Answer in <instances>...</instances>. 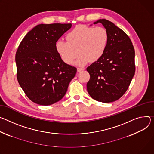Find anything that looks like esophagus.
<instances>
[{
  "label": "esophagus",
  "instance_id": "obj_1",
  "mask_svg": "<svg viewBox=\"0 0 154 154\" xmlns=\"http://www.w3.org/2000/svg\"><path fill=\"white\" fill-rule=\"evenodd\" d=\"M83 70H84V68H83V67H77V71L78 72H81V71H83Z\"/></svg>",
  "mask_w": 154,
  "mask_h": 154
}]
</instances>
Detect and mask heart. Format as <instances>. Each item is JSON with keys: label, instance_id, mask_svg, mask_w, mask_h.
Returning <instances> with one entry per match:
<instances>
[{"label": "heart", "instance_id": "1", "mask_svg": "<svg viewBox=\"0 0 154 154\" xmlns=\"http://www.w3.org/2000/svg\"><path fill=\"white\" fill-rule=\"evenodd\" d=\"M66 40H58L55 44L61 60L71 65L79 53L80 56L76 64L83 65L88 61L96 62L103 57L107 47L109 34L102 26L79 25L67 34Z\"/></svg>", "mask_w": 154, "mask_h": 154}]
</instances>
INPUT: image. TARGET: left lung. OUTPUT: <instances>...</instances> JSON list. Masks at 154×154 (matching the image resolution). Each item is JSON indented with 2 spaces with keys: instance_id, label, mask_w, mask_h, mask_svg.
<instances>
[{
  "instance_id": "1",
  "label": "left lung",
  "mask_w": 154,
  "mask_h": 154,
  "mask_svg": "<svg viewBox=\"0 0 154 154\" xmlns=\"http://www.w3.org/2000/svg\"><path fill=\"white\" fill-rule=\"evenodd\" d=\"M109 34L105 53L87 68L90 75L87 91L93 99L102 103L115 101L128 90L135 72V52L128 35L113 23L100 19Z\"/></svg>"
}]
</instances>
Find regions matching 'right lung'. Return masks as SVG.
Wrapping results in <instances>:
<instances>
[{"mask_svg":"<svg viewBox=\"0 0 154 154\" xmlns=\"http://www.w3.org/2000/svg\"><path fill=\"white\" fill-rule=\"evenodd\" d=\"M71 24H41L27 33L15 56L19 84L32 102L42 106L61 100L77 68L66 64L55 48L56 42Z\"/></svg>","mask_w":154,"mask_h":154,"instance_id":"add662e5","label":"right lung"}]
</instances>
